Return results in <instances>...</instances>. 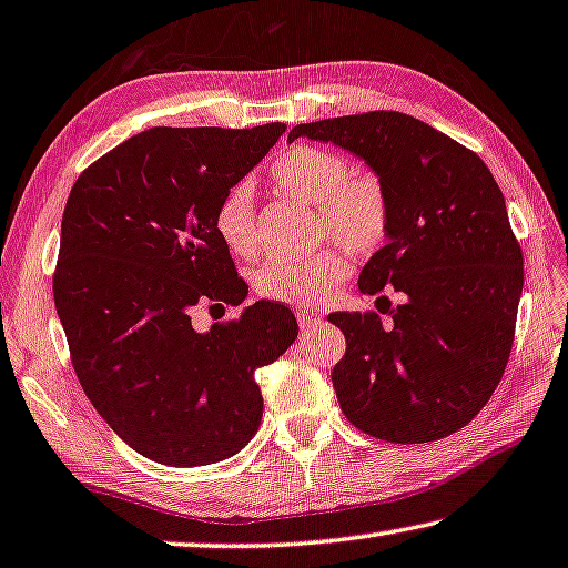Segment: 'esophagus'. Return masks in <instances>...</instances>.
Wrapping results in <instances>:
<instances>
[{"label":"esophagus","mask_w":568,"mask_h":568,"mask_svg":"<svg viewBox=\"0 0 568 568\" xmlns=\"http://www.w3.org/2000/svg\"><path fill=\"white\" fill-rule=\"evenodd\" d=\"M296 320H300V327H302V329L317 327L320 322H322L320 312H312V310H300V312H296Z\"/></svg>","instance_id":"1"}]
</instances>
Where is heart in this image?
<instances>
[{
    "mask_svg": "<svg viewBox=\"0 0 568 568\" xmlns=\"http://www.w3.org/2000/svg\"><path fill=\"white\" fill-rule=\"evenodd\" d=\"M266 180L276 193L314 205L320 241L335 239L355 254H371L388 231V197L381 182L371 174H353V164L343 154L294 146L274 156ZM213 229L231 254H254V205L246 187H233L221 197ZM347 274L351 264L343 251L322 248L310 258H268L256 272V290L266 300L314 304L327 300Z\"/></svg>",
    "mask_w": 568,
    "mask_h": 568,
    "instance_id": "heart-1",
    "label": "heart"
}]
</instances>
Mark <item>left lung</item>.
I'll list each match as a JSON object with an SVG mask.
<instances>
[{
  "mask_svg": "<svg viewBox=\"0 0 568 568\" xmlns=\"http://www.w3.org/2000/svg\"><path fill=\"white\" fill-rule=\"evenodd\" d=\"M333 142L378 174L386 246L363 266V294L398 292L375 312H335L347 351L333 386L357 429L424 444L473 422L500 383L516 335L523 254L493 172L467 146L398 111L300 124L286 142ZM384 307H379V302Z\"/></svg>",
  "mask_w": 568,
  "mask_h": 568,
  "instance_id": "left-lung-1",
  "label": "left lung"
}]
</instances>
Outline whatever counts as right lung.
Returning <instances> with one entry per match:
<instances>
[{"label":"right lung","mask_w":568,"mask_h":568,"mask_svg":"<svg viewBox=\"0 0 568 568\" xmlns=\"http://www.w3.org/2000/svg\"><path fill=\"white\" fill-rule=\"evenodd\" d=\"M284 129H146L68 195L52 296L75 375L103 422L160 465L246 447L264 414L256 371L300 333L292 310L266 300L207 333L190 320L197 302L246 300L213 213Z\"/></svg>","instance_id":"1"}]
</instances>
